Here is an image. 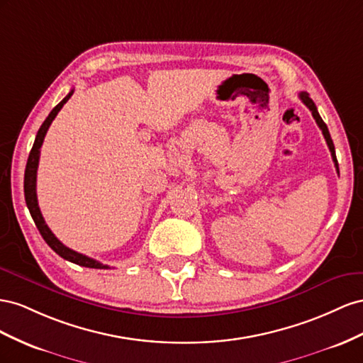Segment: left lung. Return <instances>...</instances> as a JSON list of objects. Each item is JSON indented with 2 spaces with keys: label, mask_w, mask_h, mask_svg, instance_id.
<instances>
[{
  "label": "left lung",
  "mask_w": 363,
  "mask_h": 363,
  "mask_svg": "<svg viewBox=\"0 0 363 363\" xmlns=\"http://www.w3.org/2000/svg\"><path fill=\"white\" fill-rule=\"evenodd\" d=\"M299 99L303 100V103L304 105L312 111V116H313V118L316 120V124L319 126V129L323 130V135H324V138H325V141H327V146H328V149H330V152H331V158H333V162H335V167H336V170H337V173H339V164H337V160H336V152H335V144H333V140H331V137H330V132H328V128H327V124L323 121V118H320V116H319V112H318V109H316V105L313 103V100L310 99V96H308V92H299Z\"/></svg>",
  "instance_id": "left-lung-1"
}]
</instances>
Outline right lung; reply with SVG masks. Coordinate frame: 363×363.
<instances>
[{
  "label": "right lung",
  "instance_id": "1",
  "mask_svg": "<svg viewBox=\"0 0 363 363\" xmlns=\"http://www.w3.org/2000/svg\"><path fill=\"white\" fill-rule=\"evenodd\" d=\"M72 92L74 91H69L68 96L62 100L57 106L53 108L48 113V117L45 118V121L43 123V126L39 128L38 133H36V138L33 143V147L30 150L28 155V160H27V165H26V173H24V196H26V203L28 206V211L32 214L35 225L39 230L40 235H43V239L47 242V245L53 250L57 255H60L62 258H65V260L71 262V263H76L79 266H85V267H92V269H108L109 266L106 264H101L100 262L94 260V258H89L84 254H79L76 251L69 250L64 243L57 240V237L51 233L50 228L47 226L43 213L39 210V205H38V196H36V173H38V164H39V155H40V146H43L44 138H45V133L50 128V124L53 123V120L56 118L57 112L62 109V106L65 105V103L69 100V97L72 96Z\"/></svg>",
  "mask_w": 363,
  "mask_h": 363
}]
</instances>
